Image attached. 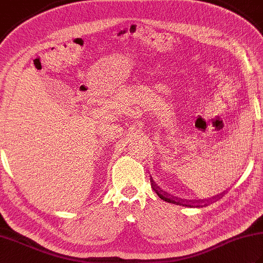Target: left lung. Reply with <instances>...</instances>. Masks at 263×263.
<instances>
[{
	"label": "left lung",
	"instance_id": "8db88e82",
	"mask_svg": "<svg viewBox=\"0 0 263 263\" xmlns=\"http://www.w3.org/2000/svg\"><path fill=\"white\" fill-rule=\"evenodd\" d=\"M150 182H152V186H153V189L155 190L156 191V193H157V195L158 197L161 199V200H164V201H166V202H170V203H174V204H178V205H185V206H193V202H191V201H189V200H183V199H180V198H177V197H173V195H171V194H168L167 192H165V191H163V190H161L157 184H156L153 180H150ZM224 194V193H221V194H219V195H217V197H214L212 199H217L218 200V198L220 199V197L221 195ZM203 203L204 204L202 205V203ZM202 205H206V203H204V200H199V202H198V204L195 205V206H202Z\"/></svg>",
	"mask_w": 263,
	"mask_h": 263
}]
</instances>
